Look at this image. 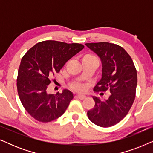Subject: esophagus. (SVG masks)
<instances>
[{
    "instance_id": "34e87169",
    "label": "esophagus",
    "mask_w": 153,
    "mask_h": 153,
    "mask_svg": "<svg viewBox=\"0 0 153 153\" xmlns=\"http://www.w3.org/2000/svg\"><path fill=\"white\" fill-rule=\"evenodd\" d=\"M76 97L80 100H84L85 98H86V97H85V95H77Z\"/></svg>"
}]
</instances>
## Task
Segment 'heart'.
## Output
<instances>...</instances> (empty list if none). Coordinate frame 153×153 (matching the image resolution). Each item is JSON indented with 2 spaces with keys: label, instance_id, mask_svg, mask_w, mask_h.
<instances>
[{
  "label": "heart",
  "instance_id": "b5f03b06",
  "mask_svg": "<svg viewBox=\"0 0 153 153\" xmlns=\"http://www.w3.org/2000/svg\"><path fill=\"white\" fill-rule=\"evenodd\" d=\"M83 62H97V59L93 54L85 53L82 56ZM71 88L74 91L82 92L85 90V88L80 83H75L71 85Z\"/></svg>",
  "mask_w": 153,
  "mask_h": 153
}]
</instances>
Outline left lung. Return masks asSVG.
Instances as JSON below:
<instances>
[{"label":"left lung","instance_id":"obj_1","mask_svg":"<svg viewBox=\"0 0 153 153\" xmlns=\"http://www.w3.org/2000/svg\"><path fill=\"white\" fill-rule=\"evenodd\" d=\"M85 45L101 59L102 79L94 88L96 93L108 91L105 101L93 97L95 106L87 115L94 124L102 127L114 126L128 114L136 96L137 73L133 60L120 46L106 42L86 43Z\"/></svg>","mask_w":153,"mask_h":153}]
</instances>
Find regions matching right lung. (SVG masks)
<instances>
[{"mask_svg": "<svg viewBox=\"0 0 153 153\" xmlns=\"http://www.w3.org/2000/svg\"><path fill=\"white\" fill-rule=\"evenodd\" d=\"M84 48L81 44L55 40L37 43L23 56L16 79L22 105L35 120L49 123L64 114L74 96L71 91L48 94L51 77Z\"/></svg>", "mask_w": 153, "mask_h": 153, "instance_id": "1", "label": "right lung"}]
</instances>
